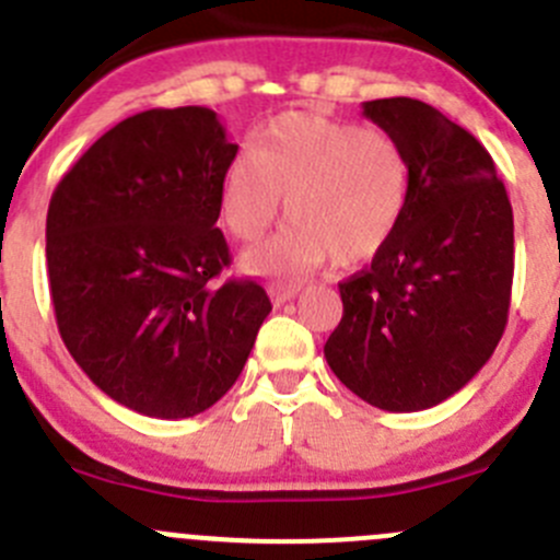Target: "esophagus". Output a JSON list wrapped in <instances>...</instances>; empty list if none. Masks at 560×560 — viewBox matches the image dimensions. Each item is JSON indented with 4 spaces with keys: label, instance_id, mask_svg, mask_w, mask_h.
<instances>
[{
    "label": "esophagus",
    "instance_id": "34e87169",
    "mask_svg": "<svg viewBox=\"0 0 560 560\" xmlns=\"http://www.w3.org/2000/svg\"><path fill=\"white\" fill-rule=\"evenodd\" d=\"M298 295V287H270V298H273V303H287L292 301V298Z\"/></svg>",
    "mask_w": 560,
    "mask_h": 560
}]
</instances>
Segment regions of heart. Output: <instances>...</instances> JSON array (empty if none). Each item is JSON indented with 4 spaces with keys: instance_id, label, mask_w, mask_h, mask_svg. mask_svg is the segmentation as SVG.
Segmentation results:
<instances>
[{
    "instance_id": "1",
    "label": "heart",
    "mask_w": 560,
    "mask_h": 560,
    "mask_svg": "<svg viewBox=\"0 0 560 560\" xmlns=\"http://www.w3.org/2000/svg\"><path fill=\"white\" fill-rule=\"evenodd\" d=\"M411 156L395 135L319 113H281L257 149L224 173L222 217L238 241H259L284 213L292 228L252 248L246 270L298 279L332 259L358 268L393 244L409 213Z\"/></svg>"
}]
</instances>
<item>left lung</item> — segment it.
<instances>
[{
    "instance_id": "obj_1",
    "label": "left lung",
    "mask_w": 560,
    "mask_h": 560,
    "mask_svg": "<svg viewBox=\"0 0 560 560\" xmlns=\"http://www.w3.org/2000/svg\"><path fill=\"white\" fill-rule=\"evenodd\" d=\"M411 156L398 235L338 284L343 316L325 343L332 374L385 411H420L466 387L504 336L515 222L485 145L411 97L363 103Z\"/></svg>"
}]
</instances>
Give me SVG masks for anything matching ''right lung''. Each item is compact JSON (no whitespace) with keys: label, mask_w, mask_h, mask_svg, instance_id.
Returning a JSON list of instances; mask_svg holds the SVG:
<instances>
[{"label":"right lung","mask_w":560,"mask_h":560,"mask_svg":"<svg viewBox=\"0 0 560 560\" xmlns=\"http://www.w3.org/2000/svg\"><path fill=\"white\" fill-rule=\"evenodd\" d=\"M238 145L208 107L124 118L59 180L45 222L50 301L61 341L116 404L184 420L244 371L270 298L217 276V228Z\"/></svg>","instance_id":"right-lung-1"}]
</instances>
